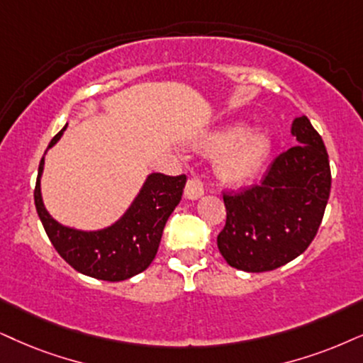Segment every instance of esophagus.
<instances>
[{
	"label": "esophagus",
	"instance_id": "obj_1",
	"mask_svg": "<svg viewBox=\"0 0 363 363\" xmlns=\"http://www.w3.org/2000/svg\"><path fill=\"white\" fill-rule=\"evenodd\" d=\"M204 194V186H203V182L199 181V179H189V181H187V184H186V187H184V196L187 197V199H191V201H194V199H199L201 196Z\"/></svg>",
	"mask_w": 363,
	"mask_h": 363
}]
</instances>
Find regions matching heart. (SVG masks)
Returning a JSON list of instances; mask_svg holds the SVG:
<instances>
[{"label":"heart","mask_w":363,"mask_h":363,"mask_svg":"<svg viewBox=\"0 0 363 363\" xmlns=\"http://www.w3.org/2000/svg\"><path fill=\"white\" fill-rule=\"evenodd\" d=\"M272 135L263 128L247 130L245 123H233L211 132L197 142L206 155H219L218 176L233 186L246 184L256 174L272 150Z\"/></svg>","instance_id":"b5f03b06"}]
</instances>
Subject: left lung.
Instances as JSON below:
<instances>
[{
	"instance_id": "1",
	"label": "left lung",
	"mask_w": 363,
	"mask_h": 363,
	"mask_svg": "<svg viewBox=\"0 0 363 363\" xmlns=\"http://www.w3.org/2000/svg\"><path fill=\"white\" fill-rule=\"evenodd\" d=\"M291 134L298 145L273 160L261 184L223 194L218 247L233 268L263 273L290 263L322 224L332 187L327 149L308 117H296Z\"/></svg>"
}]
</instances>
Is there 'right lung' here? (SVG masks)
Wrapping results in <instances>:
<instances>
[{"mask_svg":"<svg viewBox=\"0 0 363 363\" xmlns=\"http://www.w3.org/2000/svg\"><path fill=\"white\" fill-rule=\"evenodd\" d=\"M65 128L67 125L53 137L47 150L57 144ZM43 166L45 155L40 160L35 186L36 213L53 247L73 269L104 281H123L149 268L157 255L169 216L181 201L184 174H149L134 203L117 223L99 231H82L55 221L45 208L40 187Z\"/></svg>","mask_w":363,"mask_h":363,"instance_id":"right-lung-1","label":"right lung"}]
</instances>
